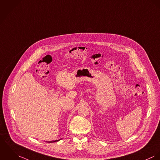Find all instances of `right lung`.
<instances>
[{
	"label": "right lung",
	"mask_w": 160,
	"mask_h": 160,
	"mask_svg": "<svg viewBox=\"0 0 160 160\" xmlns=\"http://www.w3.org/2000/svg\"><path fill=\"white\" fill-rule=\"evenodd\" d=\"M61 139H59V140H55V141H47V142H49V143H53V142H58V141H60Z\"/></svg>",
	"instance_id": "right-lung-1"
}]
</instances>
